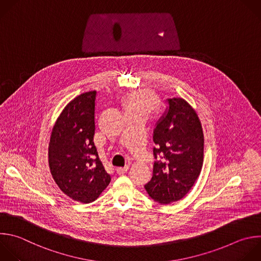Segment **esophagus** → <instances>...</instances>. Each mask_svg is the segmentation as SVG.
<instances>
[{"label": "esophagus", "instance_id": "1", "mask_svg": "<svg viewBox=\"0 0 261 261\" xmlns=\"http://www.w3.org/2000/svg\"><path fill=\"white\" fill-rule=\"evenodd\" d=\"M129 169V166H125L124 168H117V173L119 175H122V174H125V173H127Z\"/></svg>", "mask_w": 261, "mask_h": 261}]
</instances>
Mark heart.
I'll use <instances>...</instances> for the list:
<instances>
[{
	"label": "heart",
	"mask_w": 261,
	"mask_h": 261,
	"mask_svg": "<svg viewBox=\"0 0 261 261\" xmlns=\"http://www.w3.org/2000/svg\"><path fill=\"white\" fill-rule=\"evenodd\" d=\"M160 100L158 96L146 89L133 91L123 98V108L125 113H137L150 116L159 107Z\"/></svg>",
	"instance_id": "1"
}]
</instances>
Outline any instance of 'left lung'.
<instances>
[{
	"mask_svg": "<svg viewBox=\"0 0 261 261\" xmlns=\"http://www.w3.org/2000/svg\"><path fill=\"white\" fill-rule=\"evenodd\" d=\"M169 108L153 131L152 177L144 186L160 204L181 200L198 179L204 161V133L192 106L182 98L168 99Z\"/></svg>",
	"mask_w": 261,
	"mask_h": 261,
	"instance_id": "obj_1",
	"label": "left lung"
}]
</instances>
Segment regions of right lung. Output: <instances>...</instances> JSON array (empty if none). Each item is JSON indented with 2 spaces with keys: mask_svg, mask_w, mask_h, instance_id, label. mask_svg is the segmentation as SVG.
<instances>
[{
  "mask_svg": "<svg viewBox=\"0 0 261 261\" xmlns=\"http://www.w3.org/2000/svg\"><path fill=\"white\" fill-rule=\"evenodd\" d=\"M96 91L69 101L52 129L48 159L52 177L70 199L94 202L111 182L93 142Z\"/></svg>",
  "mask_w": 261,
  "mask_h": 261,
  "instance_id": "obj_1",
  "label": "right lung"
}]
</instances>
